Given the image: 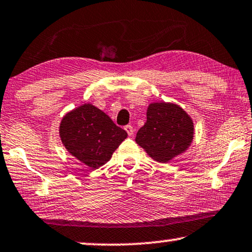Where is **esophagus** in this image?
I'll use <instances>...</instances> for the list:
<instances>
[{"label": "esophagus", "mask_w": 252, "mask_h": 252, "mask_svg": "<svg viewBox=\"0 0 252 252\" xmlns=\"http://www.w3.org/2000/svg\"><path fill=\"white\" fill-rule=\"evenodd\" d=\"M124 130H126V133H128L130 137L133 135V128L131 126H124Z\"/></svg>", "instance_id": "1"}]
</instances>
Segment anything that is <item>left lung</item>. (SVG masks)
I'll return each mask as SVG.
<instances>
[{"label": "left lung", "instance_id": "1", "mask_svg": "<svg viewBox=\"0 0 252 252\" xmlns=\"http://www.w3.org/2000/svg\"><path fill=\"white\" fill-rule=\"evenodd\" d=\"M146 117L137 132L136 143L158 162H168L186 152L192 143V120L175 103H151Z\"/></svg>", "mask_w": 252, "mask_h": 252}]
</instances>
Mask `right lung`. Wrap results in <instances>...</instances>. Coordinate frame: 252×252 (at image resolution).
Wrapping results in <instances>:
<instances>
[{
    "label": "right lung",
    "instance_id": "1",
    "mask_svg": "<svg viewBox=\"0 0 252 252\" xmlns=\"http://www.w3.org/2000/svg\"><path fill=\"white\" fill-rule=\"evenodd\" d=\"M60 137L71 156L94 169L109 161L128 133L102 110L84 103L65 114L60 124Z\"/></svg>",
    "mask_w": 252,
    "mask_h": 252
}]
</instances>
